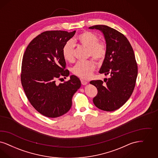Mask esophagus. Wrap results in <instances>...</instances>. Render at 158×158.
I'll use <instances>...</instances> for the list:
<instances>
[{
	"label": "esophagus",
	"mask_w": 158,
	"mask_h": 158,
	"mask_svg": "<svg viewBox=\"0 0 158 158\" xmlns=\"http://www.w3.org/2000/svg\"><path fill=\"white\" fill-rule=\"evenodd\" d=\"M81 83H82L83 85H86V84H87V82L86 81H85V80L81 79Z\"/></svg>",
	"instance_id": "1"
}]
</instances>
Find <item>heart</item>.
Masks as SVG:
<instances>
[{
  "label": "heart",
  "mask_w": 158,
  "mask_h": 158,
  "mask_svg": "<svg viewBox=\"0 0 158 158\" xmlns=\"http://www.w3.org/2000/svg\"><path fill=\"white\" fill-rule=\"evenodd\" d=\"M74 42L87 49V56L92 58L97 62L104 60L107 53L106 44L99 41L98 35L92 31H85L79 34ZM62 55L64 59L69 61L74 60V48L71 42L68 41L64 45ZM95 64L92 60L77 62L72 69V73L82 79H89L95 69Z\"/></svg>",
  "instance_id": "heart-1"
}]
</instances>
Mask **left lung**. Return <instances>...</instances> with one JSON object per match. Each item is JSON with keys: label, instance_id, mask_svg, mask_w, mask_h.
I'll return each mask as SVG.
<instances>
[{"label": "left lung", "instance_id": "left-lung-1", "mask_svg": "<svg viewBox=\"0 0 158 158\" xmlns=\"http://www.w3.org/2000/svg\"><path fill=\"white\" fill-rule=\"evenodd\" d=\"M89 28L103 33L107 53L99 73L110 76L104 79L105 83L101 80L90 82L98 89L93 102L100 110L115 111L127 102L135 86L138 66L134 50L124 35L113 28L96 25Z\"/></svg>", "mask_w": 158, "mask_h": 158}]
</instances>
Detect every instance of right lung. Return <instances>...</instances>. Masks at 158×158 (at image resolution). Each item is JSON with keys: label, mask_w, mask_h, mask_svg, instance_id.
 I'll return each mask as SVG.
<instances>
[{"label": "right lung", "mask_w": 158, "mask_h": 158, "mask_svg": "<svg viewBox=\"0 0 158 158\" xmlns=\"http://www.w3.org/2000/svg\"><path fill=\"white\" fill-rule=\"evenodd\" d=\"M76 31H47L28 45L23 55L21 82L28 101L40 114L56 118L66 113L81 82L75 75L59 85L60 77L69 75L62 55L64 45Z\"/></svg>", "instance_id": "add662e5"}]
</instances>
